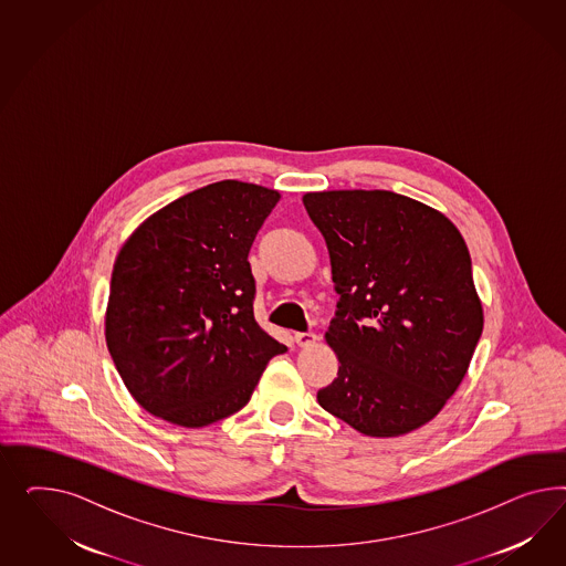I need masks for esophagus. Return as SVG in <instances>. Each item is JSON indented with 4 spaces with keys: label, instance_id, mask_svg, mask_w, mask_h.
Instances as JSON below:
<instances>
[{
    "label": "esophagus",
    "instance_id": "34e87169",
    "mask_svg": "<svg viewBox=\"0 0 566 566\" xmlns=\"http://www.w3.org/2000/svg\"><path fill=\"white\" fill-rule=\"evenodd\" d=\"M315 340H317V336L313 332H296L294 334V343L298 346H311V344H315Z\"/></svg>",
    "mask_w": 566,
    "mask_h": 566
}]
</instances>
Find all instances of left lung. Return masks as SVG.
Here are the masks:
<instances>
[{
  "mask_svg": "<svg viewBox=\"0 0 566 566\" xmlns=\"http://www.w3.org/2000/svg\"><path fill=\"white\" fill-rule=\"evenodd\" d=\"M303 203L340 294L326 332L340 367L317 402L374 438L421 428L463 381L483 329L461 232L390 190L307 192Z\"/></svg>",
  "mask_w": 566,
  "mask_h": 566,
  "instance_id": "8db88e82",
  "label": "left lung"
}]
</instances>
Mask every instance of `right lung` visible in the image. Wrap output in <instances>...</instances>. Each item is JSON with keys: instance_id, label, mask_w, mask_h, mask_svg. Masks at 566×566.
I'll list each match as a JSON object with an SVG mask.
<instances>
[{"instance_id": "add662e5", "label": "right lung", "mask_w": 566, "mask_h": 566, "mask_svg": "<svg viewBox=\"0 0 566 566\" xmlns=\"http://www.w3.org/2000/svg\"><path fill=\"white\" fill-rule=\"evenodd\" d=\"M275 190L222 180L159 209L114 263L105 340L138 405L182 428L240 411L286 346L255 322L249 251Z\"/></svg>"}]
</instances>
